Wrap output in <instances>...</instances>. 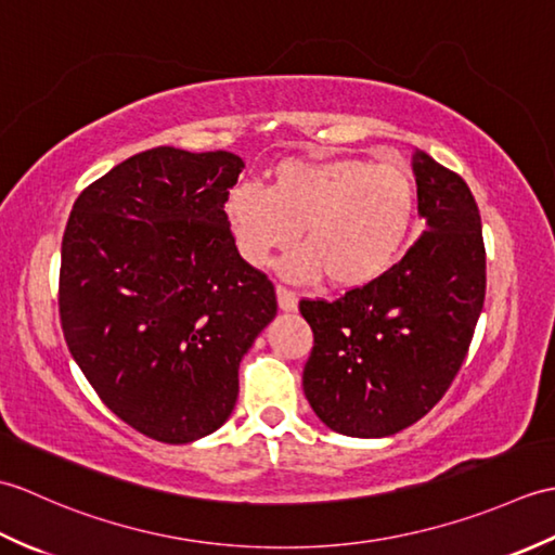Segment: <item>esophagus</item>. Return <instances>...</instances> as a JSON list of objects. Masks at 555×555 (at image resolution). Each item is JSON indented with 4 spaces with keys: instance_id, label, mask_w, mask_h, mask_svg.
Instances as JSON below:
<instances>
[{
    "instance_id": "esophagus-1",
    "label": "esophagus",
    "mask_w": 555,
    "mask_h": 555,
    "mask_svg": "<svg viewBox=\"0 0 555 555\" xmlns=\"http://www.w3.org/2000/svg\"><path fill=\"white\" fill-rule=\"evenodd\" d=\"M276 300H279V308L284 312H293L298 308V296L293 291H288L286 286H276Z\"/></svg>"
}]
</instances>
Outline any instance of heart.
Instances as JSON below:
<instances>
[{
  "mask_svg": "<svg viewBox=\"0 0 555 555\" xmlns=\"http://www.w3.org/2000/svg\"><path fill=\"white\" fill-rule=\"evenodd\" d=\"M227 221L247 264L264 267L300 231L302 247L284 274L326 276L334 288H362L403 250L415 217V181L403 164L360 157L279 164L264 188L238 185L227 197Z\"/></svg>",
  "mask_w": 555,
  "mask_h": 555,
  "instance_id": "obj_1",
  "label": "heart"
}]
</instances>
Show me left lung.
I'll use <instances>...</instances> for the list:
<instances>
[{"label": "left lung", "instance_id": "obj_1", "mask_svg": "<svg viewBox=\"0 0 555 555\" xmlns=\"http://www.w3.org/2000/svg\"><path fill=\"white\" fill-rule=\"evenodd\" d=\"M427 231L391 269L336 300H300L314 346L302 388L328 429L391 436L439 403L485 308L487 250L467 183L415 150Z\"/></svg>", "mask_w": 555, "mask_h": 555}]
</instances>
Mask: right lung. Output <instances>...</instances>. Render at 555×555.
I'll use <instances>...</instances> for the list:
<instances>
[{
	"label": "right lung",
	"instance_id": "right-lung-1",
	"mask_svg": "<svg viewBox=\"0 0 555 555\" xmlns=\"http://www.w3.org/2000/svg\"><path fill=\"white\" fill-rule=\"evenodd\" d=\"M231 152L145 150L78 195L62 241L70 356L116 417L162 443L217 431L276 293L229 229Z\"/></svg>",
	"mask_w": 555,
	"mask_h": 555
}]
</instances>
